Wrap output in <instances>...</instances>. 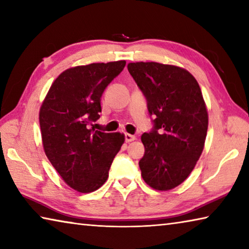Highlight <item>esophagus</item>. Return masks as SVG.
Returning a JSON list of instances; mask_svg holds the SVG:
<instances>
[{"instance_id": "34e87169", "label": "esophagus", "mask_w": 249, "mask_h": 249, "mask_svg": "<svg viewBox=\"0 0 249 249\" xmlns=\"http://www.w3.org/2000/svg\"><path fill=\"white\" fill-rule=\"evenodd\" d=\"M124 137H125V142H133V141L136 140V136H135V135L127 134V133L124 135Z\"/></svg>"}]
</instances>
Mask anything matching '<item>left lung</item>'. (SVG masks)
<instances>
[{
  "mask_svg": "<svg viewBox=\"0 0 249 249\" xmlns=\"http://www.w3.org/2000/svg\"><path fill=\"white\" fill-rule=\"evenodd\" d=\"M127 69L154 116L153 128L142 135V177L156 190H170L188 178L204 147L209 119L199 83L171 65L132 62Z\"/></svg>",
  "mask_w": 249,
  "mask_h": 249,
  "instance_id": "8db88e82",
  "label": "left lung"
}]
</instances>
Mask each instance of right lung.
<instances>
[{
  "mask_svg": "<svg viewBox=\"0 0 249 249\" xmlns=\"http://www.w3.org/2000/svg\"><path fill=\"white\" fill-rule=\"evenodd\" d=\"M125 60L70 68L50 87L39 112L44 150L65 182L89 193L107 180L124 135L91 128L100 119L101 96Z\"/></svg>",
  "mask_w": 249,
  "mask_h": 249,
  "instance_id": "1",
  "label": "right lung"
}]
</instances>
